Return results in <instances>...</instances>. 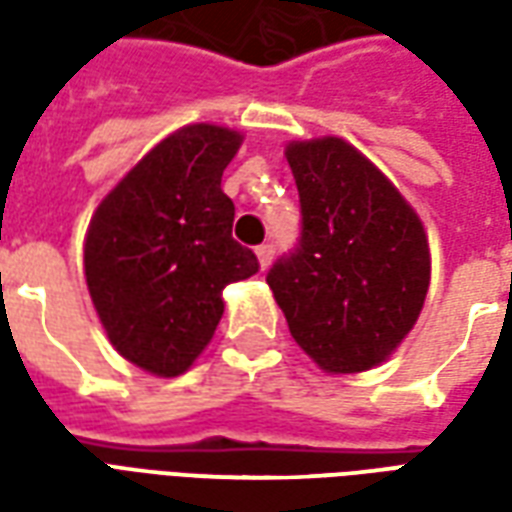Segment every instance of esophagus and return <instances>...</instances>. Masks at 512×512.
Returning <instances> with one entry per match:
<instances>
[{"label": "esophagus", "instance_id": "1", "mask_svg": "<svg viewBox=\"0 0 512 512\" xmlns=\"http://www.w3.org/2000/svg\"><path fill=\"white\" fill-rule=\"evenodd\" d=\"M255 255H257V263H260V268L266 271V268L271 266V260H274V246H271V244H260L255 249Z\"/></svg>", "mask_w": 512, "mask_h": 512}]
</instances>
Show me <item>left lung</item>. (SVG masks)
<instances>
[{
    "mask_svg": "<svg viewBox=\"0 0 512 512\" xmlns=\"http://www.w3.org/2000/svg\"><path fill=\"white\" fill-rule=\"evenodd\" d=\"M301 202V238L268 271L304 354L326 373L384 362L417 323L430 249L417 211L340 136L285 147Z\"/></svg>",
    "mask_w": 512,
    "mask_h": 512,
    "instance_id": "8db88e82",
    "label": "left lung"
}]
</instances>
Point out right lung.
Returning a JSON list of instances; mask_svg holds the SVG:
<instances>
[{"label": "right lung", "mask_w": 512, "mask_h": 512, "mask_svg": "<svg viewBox=\"0 0 512 512\" xmlns=\"http://www.w3.org/2000/svg\"><path fill=\"white\" fill-rule=\"evenodd\" d=\"M244 136L194 123L161 139L95 208L84 277L109 343L161 378L186 373L222 321V290L257 274L233 238L222 172Z\"/></svg>", "instance_id": "obj_1"}]
</instances>
